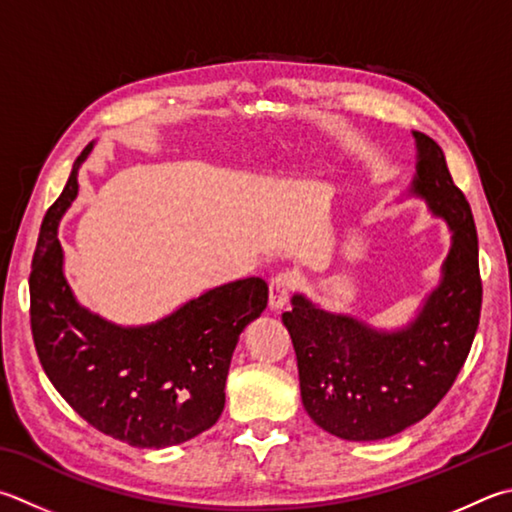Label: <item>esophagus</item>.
<instances>
[{
	"label": "esophagus",
	"instance_id": "esophagus-1",
	"mask_svg": "<svg viewBox=\"0 0 512 512\" xmlns=\"http://www.w3.org/2000/svg\"><path fill=\"white\" fill-rule=\"evenodd\" d=\"M297 286V277L293 273H280L275 275L271 284H268V306L273 311L284 309V304L288 302V295L295 291Z\"/></svg>",
	"mask_w": 512,
	"mask_h": 512
}]
</instances>
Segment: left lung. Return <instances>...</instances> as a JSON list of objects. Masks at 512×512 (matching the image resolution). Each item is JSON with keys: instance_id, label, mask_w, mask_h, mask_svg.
<instances>
[{"instance_id": "obj_1", "label": "left lung", "mask_w": 512, "mask_h": 512, "mask_svg": "<svg viewBox=\"0 0 512 512\" xmlns=\"http://www.w3.org/2000/svg\"><path fill=\"white\" fill-rule=\"evenodd\" d=\"M412 197L423 199L452 232L441 282L401 329H376L331 313L302 293L282 315L291 333L306 414L338 439L380 441L430 414L468 358L481 313L477 228L454 185L443 150L412 132Z\"/></svg>"}]
</instances>
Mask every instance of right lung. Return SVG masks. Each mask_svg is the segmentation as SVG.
I'll return each instance as SVG.
<instances>
[{
    "label": "right lung",
    "instance_id": "right-lung-1",
    "mask_svg": "<svg viewBox=\"0 0 512 512\" xmlns=\"http://www.w3.org/2000/svg\"><path fill=\"white\" fill-rule=\"evenodd\" d=\"M91 147L42 221L29 280L33 342L53 387L89 425L134 448H170L219 421L232 351L266 309L268 284L246 277L215 286L141 327L85 309L64 277L58 226Z\"/></svg>",
    "mask_w": 512,
    "mask_h": 512
}]
</instances>
